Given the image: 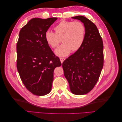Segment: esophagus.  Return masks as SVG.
Here are the masks:
<instances>
[{
  "label": "esophagus",
  "mask_w": 122,
  "mask_h": 122,
  "mask_svg": "<svg viewBox=\"0 0 122 122\" xmlns=\"http://www.w3.org/2000/svg\"><path fill=\"white\" fill-rule=\"evenodd\" d=\"M60 61H61V63H62V62H63V61L66 60L65 58H64V57H60Z\"/></svg>",
  "instance_id": "34e87169"
}]
</instances>
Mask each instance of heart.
Returning a JSON list of instances; mask_svg holds the SVG:
<instances>
[{
	"mask_svg": "<svg viewBox=\"0 0 122 122\" xmlns=\"http://www.w3.org/2000/svg\"><path fill=\"white\" fill-rule=\"evenodd\" d=\"M55 32L48 30L45 34L47 43L52 48H56L61 42L62 43L55 50L59 56H66L71 51L79 50L83 45L86 36V27L80 21H61L54 27Z\"/></svg>",
	"mask_w": 122,
	"mask_h": 122,
	"instance_id": "heart-1",
	"label": "heart"
}]
</instances>
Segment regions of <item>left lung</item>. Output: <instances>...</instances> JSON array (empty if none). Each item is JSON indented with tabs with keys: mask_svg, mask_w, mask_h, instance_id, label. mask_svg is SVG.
<instances>
[{
	"mask_svg": "<svg viewBox=\"0 0 122 122\" xmlns=\"http://www.w3.org/2000/svg\"><path fill=\"white\" fill-rule=\"evenodd\" d=\"M80 20L86 27L83 45L62 64L64 76L72 93L85 95L97 82L103 66V44L96 25L82 16L72 17Z\"/></svg>",
	"mask_w": 122,
	"mask_h": 122,
	"instance_id": "left-lung-1",
	"label": "left lung"
}]
</instances>
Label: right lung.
<instances>
[{"instance_id":"right-lung-1","label":"right lung","mask_w":122,"mask_h":122,"mask_svg":"<svg viewBox=\"0 0 122 122\" xmlns=\"http://www.w3.org/2000/svg\"><path fill=\"white\" fill-rule=\"evenodd\" d=\"M57 18H33L19 32L17 44V67L26 88L44 96L52 87L54 69L61 64L46 42L45 34Z\"/></svg>"}]
</instances>
